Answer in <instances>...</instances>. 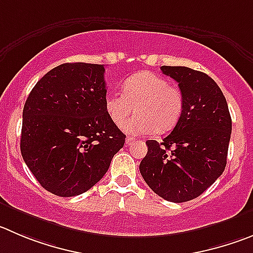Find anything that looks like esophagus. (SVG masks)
<instances>
[{"mask_svg": "<svg viewBox=\"0 0 253 253\" xmlns=\"http://www.w3.org/2000/svg\"><path fill=\"white\" fill-rule=\"evenodd\" d=\"M133 142H134V140H133V138H132V137H127V138H126V145H127V146L132 145V143H133Z\"/></svg>", "mask_w": 253, "mask_h": 253, "instance_id": "34e87169", "label": "esophagus"}]
</instances>
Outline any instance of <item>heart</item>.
Instances as JSON below:
<instances>
[{
  "label": "heart",
  "instance_id": "heart-1",
  "mask_svg": "<svg viewBox=\"0 0 253 253\" xmlns=\"http://www.w3.org/2000/svg\"><path fill=\"white\" fill-rule=\"evenodd\" d=\"M124 94L108 93L105 107L108 117L122 125L133 107L138 113L122 125L131 134L165 133L176 126L183 111L181 89L169 84L165 77L152 72H138L125 80Z\"/></svg>",
  "mask_w": 253,
  "mask_h": 253
}]
</instances>
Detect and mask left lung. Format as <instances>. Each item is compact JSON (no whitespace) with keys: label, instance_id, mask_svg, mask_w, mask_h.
Segmentation results:
<instances>
[{"label":"left lung","instance_id":"obj_1","mask_svg":"<svg viewBox=\"0 0 253 253\" xmlns=\"http://www.w3.org/2000/svg\"><path fill=\"white\" fill-rule=\"evenodd\" d=\"M183 94V111L171 133L148 140L140 172L166 201L186 202L204 193L225 171L232 131L227 101L206 73L183 66H162Z\"/></svg>","mask_w":253,"mask_h":253}]
</instances>
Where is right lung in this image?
<instances>
[{
    "label": "right lung",
    "instance_id": "right-lung-1",
    "mask_svg": "<svg viewBox=\"0 0 253 253\" xmlns=\"http://www.w3.org/2000/svg\"><path fill=\"white\" fill-rule=\"evenodd\" d=\"M103 65L62 63L32 88L22 113L21 153L48 192L72 197L105 176L125 136L108 117Z\"/></svg>",
    "mask_w": 253,
    "mask_h": 253
}]
</instances>
